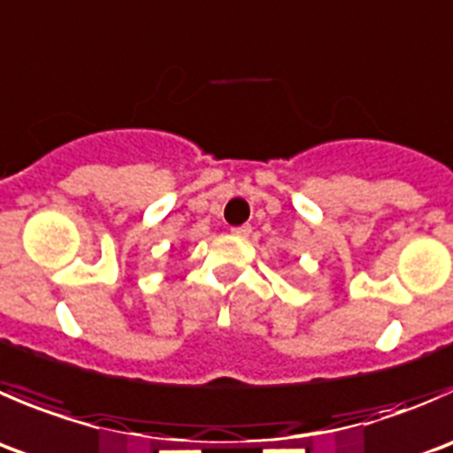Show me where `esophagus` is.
I'll return each mask as SVG.
<instances>
[{
	"instance_id": "1",
	"label": "esophagus",
	"mask_w": 453,
	"mask_h": 453,
	"mask_svg": "<svg viewBox=\"0 0 453 453\" xmlns=\"http://www.w3.org/2000/svg\"><path fill=\"white\" fill-rule=\"evenodd\" d=\"M232 234L234 236H250V232H252V227L248 226V223H245V226H236V227H232Z\"/></svg>"
}]
</instances>
